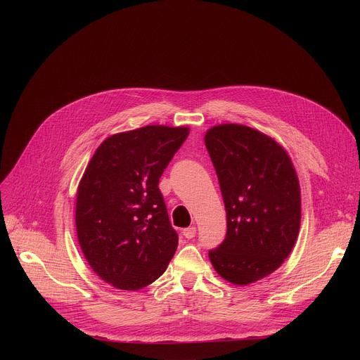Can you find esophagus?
Here are the masks:
<instances>
[{
	"mask_svg": "<svg viewBox=\"0 0 360 360\" xmlns=\"http://www.w3.org/2000/svg\"><path fill=\"white\" fill-rule=\"evenodd\" d=\"M195 233H197V229L194 228V226H191V228L184 229V232H182V235H184L186 239H193V238L195 236Z\"/></svg>",
	"mask_w": 360,
	"mask_h": 360,
	"instance_id": "1",
	"label": "esophagus"
}]
</instances>
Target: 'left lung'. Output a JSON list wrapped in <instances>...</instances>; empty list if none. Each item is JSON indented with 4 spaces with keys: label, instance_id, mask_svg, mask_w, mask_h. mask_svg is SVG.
<instances>
[{
    "label": "left lung",
    "instance_id": "obj_1",
    "mask_svg": "<svg viewBox=\"0 0 360 360\" xmlns=\"http://www.w3.org/2000/svg\"><path fill=\"white\" fill-rule=\"evenodd\" d=\"M224 201L228 232L209 252L214 270L245 286L276 271L292 252L300 226V188L277 141L239 124L205 132Z\"/></svg>",
    "mask_w": 360,
    "mask_h": 360
}]
</instances>
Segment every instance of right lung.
<instances>
[{"instance_id":"obj_1","label":"right lung","mask_w":360,"mask_h":360,"mask_svg":"<svg viewBox=\"0 0 360 360\" xmlns=\"http://www.w3.org/2000/svg\"><path fill=\"white\" fill-rule=\"evenodd\" d=\"M188 127L146 125L108 137L79 184L75 229L91 270L109 285L139 290L158 280L178 247L159 179Z\"/></svg>"}]
</instances>
